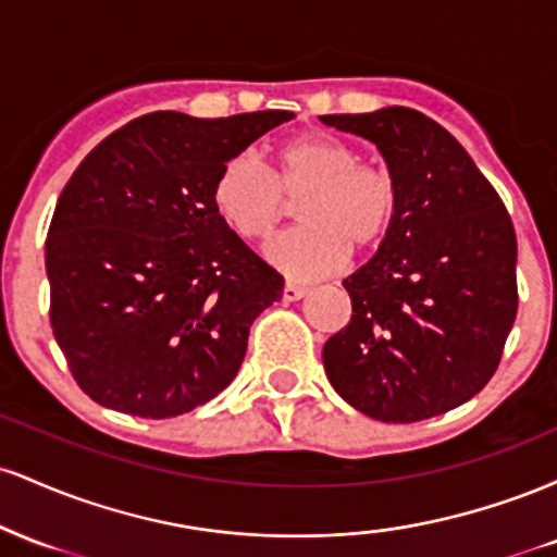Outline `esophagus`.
<instances>
[{
	"label": "esophagus",
	"instance_id": "1",
	"mask_svg": "<svg viewBox=\"0 0 557 557\" xmlns=\"http://www.w3.org/2000/svg\"><path fill=\"white\" fill-rule=\"evenodd\" d=\"M309 296V287L306 285H296V283H285L283 287V298L285 300H300Z\"/></svg>",
	"mask_w": 557,
	"mask_h": 557
}]
</instances>
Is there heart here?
Returning a JSON list of instances; mask_svg holds the SVG:
<instances>
[{
  "instance_id": "b5f03b06",
  "label": "heart",
  "mask_w": 557,
  "mask_h": 557,
  "mask_svg": "<svg viewBox=\"0 0 557 557\" xmlns=\"http://www.w3.org/2000/svg\"><path fill=\"white\" fill-rule=\"evenodd\" d=\"M296 203L300 227L270 246L272 264L298 280H317L348 251L367 257L393 233L400 212L395 175L361 162L354 146L330 136H298L274 157V172L251 151L222 162L212 183L214 212L243 240L264 243Z\"/></svg>"
}]
</instances>
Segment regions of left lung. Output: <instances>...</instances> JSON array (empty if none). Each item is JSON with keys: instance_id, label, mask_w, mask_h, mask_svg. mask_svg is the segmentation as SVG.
Segmentation results:
<instances>
[{"instance_id": "obj_1", "label": "left lung", "mask_w": 557, "mask_h": 557, "mask_svg": "<svg viewBox=\"0 0 557 557\" xmlns=\"http://www.w3.org/2000/svg\"><path fill=\"white\" fill-rule=\"evenodd\" d=\"M372 140L400 188L393 233L343 280L354 314L324 343L343 400L393 424L432 419L482 389L519 311L516 230L443 125L408 107L324 114Z\"/></svg>"}]
</instances>
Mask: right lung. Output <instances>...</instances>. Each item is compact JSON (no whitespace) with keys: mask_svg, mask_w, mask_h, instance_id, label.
<instances>
[{"mask_svg":"<svg viewBox=\"0 0 557 557\" xmlns=\"http://www.w3.org/2000/svg\"><path fill=\"white\" fill-rule=\"evenodd\" d=\"M287 120L151 112L73 172L47 235L49 319L99 406L181 417L238 374L248 330L285 280L214 212L212 183L225 159Z\"/></svg>","mask_w":557,"mask_h":557,"instance_id":"add662e5","label":"right lung"}]
</instances>
